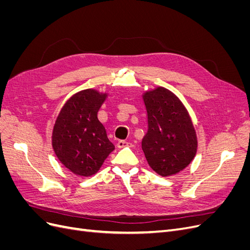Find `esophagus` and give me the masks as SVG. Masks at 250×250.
<instances>
[{
    "label": "esophagus",
    "mask_w": 250,
    "mask_h": 250,
    "mask_svg": "<svg viewBox=\"0 0 250 250\" xmlns=\"http://www.w3.org/2000/svg\"><path fill=\"white\" fill-rule=\"evenodd\" d=\"M117 146H118V148H124V147L128 146V143L125 142V141H119L118 144H117Z\"/></svg>",
    "instance_id": "obj_1"
}]
</instances>
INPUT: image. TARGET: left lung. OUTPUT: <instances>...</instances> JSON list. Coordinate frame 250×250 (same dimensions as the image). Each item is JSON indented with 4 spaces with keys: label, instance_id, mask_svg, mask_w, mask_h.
<instances>
[{
    "label": "left lung",
    "instance_id": "obj_1",
    "mask_svg": "<svg viewBox=\"0 0 250 250\" xmlns=\"http://www.w3.org/2000/svg\"><path fill=\"white\" fill-rule=\"evenodd\" d=\"M148 131L142 149L153 171L163 177L187 168L197 152V137L190 115L179 98L165 87L143 94Z\"/></svg>",
    "mask_w": 250,
    "mask_h": 250
}]
</instances>
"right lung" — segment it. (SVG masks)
I'll return each instance as SVG.
<instances>
[{
	"instance_id": "1",
	"label": "right lung",
	"mask_w": 250,
	"mask_h": 250,
	"mask_svg": "<svg viewBox=\"0 0 250 250\" xmlns=\"http://www.w3.org/2000/svg\"><path fill=\"white\" fill-rule=\"evenodd\" d=\"M106 97L93 88L80 90L64 103L55 121L53 150L75 175H94L115 150L97 116Z\"/></svg>"
}]
</instances>
